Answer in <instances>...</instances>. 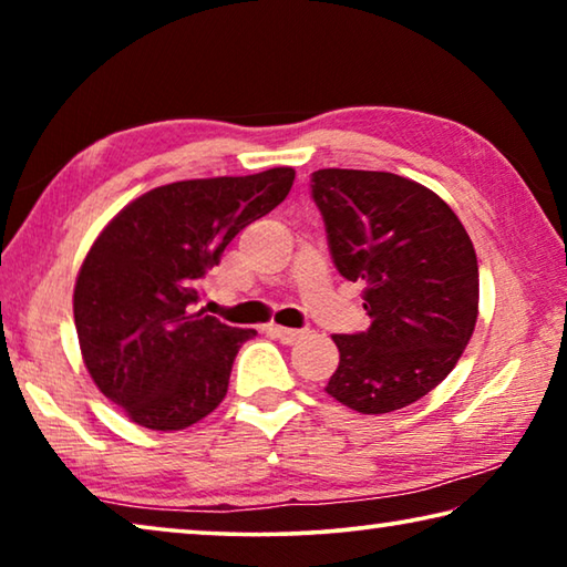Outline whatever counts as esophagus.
Listing matches in <instances>:
<instances>
[{
    "mask_svg": "<svg viewBox=\"0 0 567 567\" xmlns=\"http://www.w3.org/2000/svg\"><path fill=\"white\" fill-rule=\"evenodd\" d=\"M267 332H270L275 340H280L282 344H295V342H300L305 338V330L280 328V324H270V328H267Z\"/></svg>",
    "mask_w": 567,
    "mask_h": 567,
    "instance_id": "esophagus-1",
    "label": "esophagus"
}]
</instances>
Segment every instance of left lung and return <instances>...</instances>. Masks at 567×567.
Segmentation results:
<instances>
[{
	"instance_id": "8db88e82",
	"label": "left lung",
	"mask_w": 567,
	"mask_h": 567,
	"mask_svg": "<svg viewBox=\"0 0 567 567\" xmlns=\"http://www.w3.org/2000/svg\"><path fill=\"white\" fill-rule=\"evenodd\" d=\"M312 199L338 272L362 282L370 328L334 334L328 395L362 415L408 408L443 382L473 338L477 257L433 189L392 172L318 169Z\"/></svg>"
}]
</instances>
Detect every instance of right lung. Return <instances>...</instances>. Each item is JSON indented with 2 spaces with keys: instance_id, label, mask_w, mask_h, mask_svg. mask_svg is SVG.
Here are the masks:
<instances>
[{
  "instance_id": "obj_1",
  "label": "right lung",
  "mask_w": 567,
  "mask_h": 567,
  "mask_svg": "<svg viewBox=\"0 0 567 567\" xmlns=\"http://www.w3.org/2000/svg\"><path fill=\"white\" fill-rule=\"evenodd\" d=\"M292 182V167L172 182L94 239L74 285L76 338L94 385L132 422L185 430L225 400L237 350L257 332L195 310L199 285Z\"/></svg>"
}]
</instances>
